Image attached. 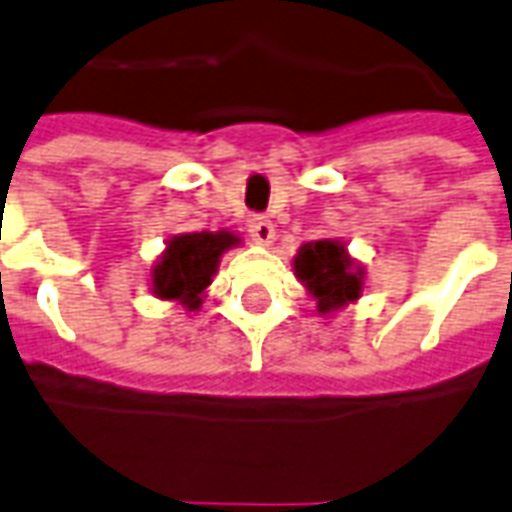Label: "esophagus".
I'll return each mask as SVG.
<instances>
[{"label":"esophagus","instance_id":"obj_1","mask_svg":"<svg viewBox=\"0 0 512 512\" xmlns=\"http://www.w3.org/2000/svg\"><path fill=\"white\" fill-rule=\"evenodd\" d=\"M249 236H252V241H257V244H271V241H274V222L257 214V217L249 219Z\"/></svg>","mask_w":512,"mask_h":512}]
</instances>
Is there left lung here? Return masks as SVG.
Returning a JSON list of instances; mask_svg holds the SVG:
<instances>
[{"label": "left lung", "instance_id": "obj_1", "mask_svg": "<svg viewBox=\"0 0 512 512\" xmlns=\"http://www.w3.org/2000/svg\"><path fill=\"white\" fill-rule=\"evenodd\" d=\"M293 266L298 279L317 301V312H336L339 306L361 298L363 271L352 263V257L339 241L323 238L304 244L298 249Z\"/></svg>", "mask_w": 512, "mask_h": 512}]
</instances>
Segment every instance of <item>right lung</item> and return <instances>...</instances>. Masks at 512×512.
Instances as JSON below:
<instances>
[{
    "instance_id": "obj_1",
    "label": "right lung",
    "mask_w": 512,
    "mask_h": 512,
    "mask_svg": "<svg viewBox=\"0 0 512 512\" xmlns=\"http://www.w3.org/2000/svg\"><path fill=\"white\" fill-rule=\"evenodd\" d=\"M238 244V236L219 233H181L168 241L165 255L151 271L154 295L162 301H179L192 312L203 301V290L211 285L219 257L230 246Z\"/></svg>"
}]
</instances>
